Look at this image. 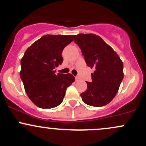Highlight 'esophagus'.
<instances>
[{
  "mask_svg": "<svg viewBox=\"0 0 146 146\" xmlns=\"http://www.w3.org/2000/svg\"><path fill=\"white\" fill-rule=\"evenodd\" d=\"M80 80V78H78V77H76V82H77V81H78Z\"/></svg>",
  "mask_w": 146,
  "mask_h": 146,
  "instance_id": "34e87169",
  "label": "esophagus"
}]
</instances>
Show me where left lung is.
<instances>
[{
    "instance_id": "left-lung-1",
    "label": "left lung",
    "mask_w": 146,
    "mask_h": 146,
    "mask_svg": "<svg viewBox=\"0 0 146 146\" xmlns=\"http://www.w3.org/2000/svg\"><path fill=\"white\" fill-rule=\"evenodd\" d=\"M79 46L87 66L94 69L91 82L80 94L82 101L89 106H106L117 94L124 78L123 63L116 52L101 37L92 33L73 36Z\"/></svg>"
}]
</instances>
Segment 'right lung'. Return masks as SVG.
I'll return each instance as SVG.
<instances>
[{"label":"right lung","mask_w":146,"mask_h":146,"mask_svg":"<svg viewBox=\"0 0 146 146\" xmlns=\"http://www.w3.org/2000/svg\"><path fill=\"white\" fill-rule=\"evenodd\" d=\"M73 40L71 35H45L26 50L21 60L20 78L31 101L40 108H52L63 101L67 87L75 81L70 73L55 74L61 52Z\"/></svg>","instance_id":"add662e5"}]
</instances>
